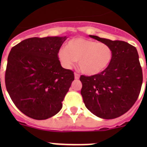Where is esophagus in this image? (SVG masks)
<instances>
[{"label":"esophagus","mask_w":147,"mask_h":147,"mask_svg":"<svg viewBox=\"0 0 147 147\" xmlns=\"http://www.w3.org/2000/svg\"><path fill=\"white\" fill-rule=\"evenodd\" d=\"M74 78H75V80H79V79H80V75L78 74H76V73H75Z\"/></svg>","instance_id":"1"}]
</instances>
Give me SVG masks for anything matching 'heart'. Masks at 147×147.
<instances>
[{"mask_svg":"<svg viewBox=\"0 0 147 147\" xmlns=\"http://www.w3.org/2000/svg\"><path fill=\"white\" fill-rule=\"evenodd\" d=\"M113 53L107 44L82 37L70 40L65 47L57 52V58L65 68H71L76 60L81 71L90 76L107 69L112 62Z\"/></svg>","mask_w":147,"mask_h":147,"instance_id":"1","label":"heart"}]
</instances>
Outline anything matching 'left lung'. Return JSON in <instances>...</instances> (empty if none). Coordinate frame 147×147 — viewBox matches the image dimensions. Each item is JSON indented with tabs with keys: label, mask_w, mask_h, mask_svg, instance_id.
<instances>
[{
	"label": "left lung",
	"mask_w": 147,
	"mask_h": 147,
	"mask_svg": "<svg viewBox=\"0 0 147 147\" xmlns=\"http://www.w3.org/2000/svg\"><path fill=\"white\" fill-rule=\"evenodd\" d=\"M90 37L107 44L113 50L112 62L107 69L90 76L82 75L81 94L85 107L104 119L119 117L136 102L143 82L142 69L136 47L124 41Z\"/></svg>",
	"instance_id": "obj_1"
}]
</instances>
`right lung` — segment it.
<instances>
[{"label":"right lung","mask_w":147,"mask_h":147,"mask_svg":"<svg viewBox=\"0 0 147 147\" xmlns=\"http://www.w3.org/2000/svg\"><path fill=\"white\" fill-rule=\"evenodd\" d=\"M67 37H32L12 48L7 59L5 83L17 107L37 120L60 111L74 74L61 66L57 52Z\"/></svg>","instance_id":"right-lung-1"}]
</instances>
